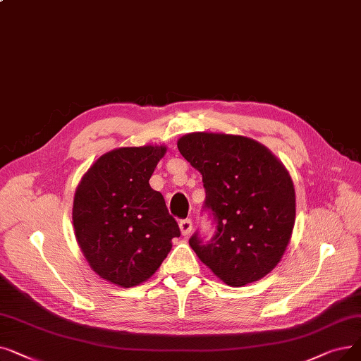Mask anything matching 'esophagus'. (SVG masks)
I'll return each instance as SVG.
<instances>
[{
	"label": "esophagus",
	"mask_w": 361,
	"mask_h": 361,
	"mask_svg": "<svg viewBox=\"0 0 361 361\" xmlns=\"http://www.w3.org/2000/svg\"><path fill=\"white\" fill-rule=\"evenodd\" d=\"M178 227H180V231L183 236H189L190 231H192V219H181V221L178 223Z\"/></svg>",
	"instance_id": "1"
}]
</instances>
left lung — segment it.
I'll return each mask as SVG.
<instances>
[{
	"label": "left lung",
	"mask_w": 361,
	"mask_h": 361,
	"mask_svg": "<svg viewBox=\"0 0 361 361\" xmlns=\"http://www.w3.org/2000/svg\"><path fill=\"white\" fill-rule=\"evenodd\" d=\"M205 187V209L216 223L208 243H189L226 285L240 288L267 276L283 257L295 226V189L288 169L255 140L190 133L177 142Z\"/></svg>",
	"instance_id": "1"
}]
</instances>
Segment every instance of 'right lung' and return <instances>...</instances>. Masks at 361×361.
Listing matches in <instances>:
<instances>
[{
    "instance_id": "1",
    "label": "right lung",
    "mask_w": 361,
    "mask_h": 361,
    "mask_svg": "<svg viewBox=\"0 0 361 361\" xmlns=\"http://www.w3.org/2000/svg\"><path fill=\"white\" fill-rule=\"evenodd\" d=\"M166 146L119 147L102 154L76 187L73 231L92 271L133 288L161 267L180 236L164 196L149 180Z\"/></svg>"
}]
</instances>
